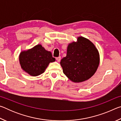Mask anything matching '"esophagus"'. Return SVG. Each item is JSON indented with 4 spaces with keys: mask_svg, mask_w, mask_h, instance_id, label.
Here are the masks:
<instances>
[{
    "mask_svg": "<svg viewBox=\"0 0 121 121\" xmlns=\"http://www.w3.org/2000/svg\"><path fill=\"white\" fill-rule=\"evenodd\" d=\"M61 56H59V57H57V58H56V61H58V62H60V60H61Z\"/></svg>",
    "mask_w": 121,
    "mask_h": 121,
    "instance_id": "34e87169",
    "label": "esophagus"
}]
</instances>
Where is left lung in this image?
Masks as SVG:
<instances>
[{"label": "left lung", "instance_id": "1", "mask_svg": "<svg viewBox=\"0 0 121 121\" xmlns=\"http://www.w3.org/2000/svg\"><path fill=\"white\" fill-rule=\"evenodd\" d=\"M98 51L92 43L83 37L69 44L67 56L61 60L64 74L71 81L79 83L87 80L95 74L99 66Z\"/></svg>", "mask_w": 121, "mask_h": 121}]
</instances>
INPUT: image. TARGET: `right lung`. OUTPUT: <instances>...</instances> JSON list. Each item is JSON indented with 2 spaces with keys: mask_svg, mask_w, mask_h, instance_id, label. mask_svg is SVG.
Returning <instances> with one entry per match:
<instances>
[{
  "mask_svg": "<svg viewBox=\"0 0 121 121\" xmlns=\"http://www.w3.org/2000/svg\"><path fill=\"white\" fill-rule=\"evenodd\" d=\"M19 61L24 71L32 76H37L43 73L49 63L54 62L56 59L51 52L38 44L20 53Z\"/></svg>",
  "mask_w": 121,
  "mask_h": 121,
  "instance_id": "obj_1",
  "label": "right lung"
}]
</instances>
